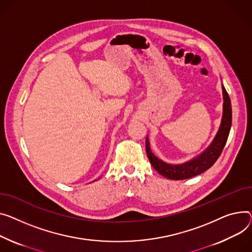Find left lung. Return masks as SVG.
I'll use <instances>...</instances> for the list:
<instances>
[{
  "mask_svg": "<svg viewBox=\"0 0 252 252\" xmlns=\"http://www.w3.org/2000/svg\"><path fill=\"white\" fill-rule=\"evenodd\" d=\"M223 92V115L219 129H218L216 136L210 146L194 158L190 159L181 164H170L167 163L160 158L156 157L150 147L149 138H146V152L150 163L152 164L154 169L160 173L162 176L173 179L182 180L196 176L205 172L214 165L217 159L220 157L222 151L226 145L229 132L232 125V107L230 97L222 84Z\"/></svg>",
  "mask_w": 252,
  "mask_h": 252,
  "instance_id": "obj_1",
  "label": "left lung"
}]
</instances>
